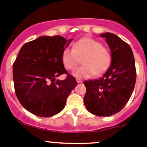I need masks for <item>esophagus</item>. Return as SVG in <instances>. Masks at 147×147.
<instances>
[{"instance_id": "34e87169", "label": "esophagus", "mask_w": 147, "mask_h": 147, "mask_svg": "<svg viewBox=\"0 0 147 147\" xmlns=\"http://www.w3.org/2000/svg\"><path fill=\"white\" fill-rule=\"evenodd\" d=\"M76 80H77V82H78V83H82V82H83V80H80V79H79V78H76Z\"/></svg>"}]
</instances>
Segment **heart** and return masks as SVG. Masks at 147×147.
<instances>
[{"mask_svg": "<svg viewBox=\"0 0 147 147\" xmlns=\"http://www.w3.org/2000/svg\"><path fill=\"white\" fill-rule=\"evenodd\" d=\"M80 59L83 66L77 69L73 75L78 78H87L105 73L111 64V55L100 42L84 37L75 42L73 49H64L61 55L62 63L69 70L75 69Z\"/></svg>", "mask_w": 147, "mask_h": 147, "instance_id": "1", "label": "heart"}]
</instances>
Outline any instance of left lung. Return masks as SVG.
I'll list each match as a JSON object with an SVG mask.
<instances>
[{
	"mask_svg": "<svg viewBox=\"0 0 147 147\" xmlns=\"http://www.w3.org/2000/svg\"><path fill=\"white\" fill-rule=\"evenodd\" d=\"M111 53V64L100 79L84 82V103L90 113L110 116L118 113L129 100L136 80L135 59L131 47L112 33L101 34Z\"/></svg>",
	"mask_w": 147,
	"mask_h": 147,
	"instance_id": "1",
	"label": "left lung"
}]
</instances>
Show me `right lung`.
<instances>
[{
	"label": "right lung",
	"mask_w": 147,
	"mask_h": 147,
	"mask_svg": "<svg viewBox=\"0 0 147 147\" xmlns=\"http://www.w3.org/2000/svg\"><path fill=\"white\" fill-rule=\"evenodd\" d=\"M72 40L42 36L20 50L13 64L14 90L21 105L33 114L51 117L59 113L78 84L61 60L62 52ZM62 74H67L65 80H55Z\"/></svg>",
	"instance_id": "right-lung-1"
}]
</instances>
